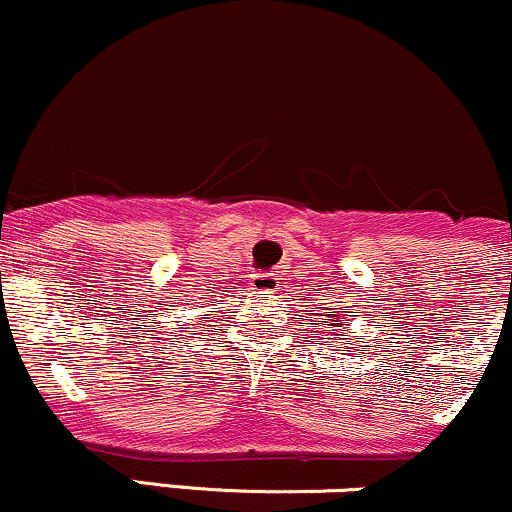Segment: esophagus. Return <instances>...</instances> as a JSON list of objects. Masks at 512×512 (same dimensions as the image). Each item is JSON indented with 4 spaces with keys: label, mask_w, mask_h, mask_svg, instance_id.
<instances>
[{
    "label": "esophagus",
    "mask_w": 512,
    "mask_h": 512,
    "mask_svg": "<svg viewBox=\"0 0 512 512\" xmlns=\"http://www.w3.org/2000/svg\"><path fill=\"white\" fill-rule=\"evenodd\" d=\"M250 286H252V289H255L257 293H274L276 286H279V281H276V276H274L272 272L252 274Z\"/></svg>",
    "instance_id": "esophagus-1"
}]
</instances>
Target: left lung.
Masks as SVG:
<instances>
[{"label":"left lung","instance_id":"obj_1","mask_svg":"<svg viewBox=\"0 0 512 512\" xmlns=\"http://www.w3.org/2000/svg\"><path fill=\"white\" fill-rule=\"evenodd\" d=\"M327 310H330V313H339L337 308H327ZM308 313H310V310H308ZM317 315H320V317H317V320H315L317 325H325V322H327L325 317H332V320H330L332 325H339V315H322V313H317ZM344 337H346V334H344Z\"/></svg>","mask_w":512,"mask_h":512}]
</instances>
